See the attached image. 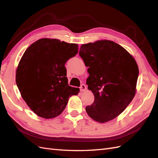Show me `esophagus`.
Returning <instances> with one entry per match:
<instances>
[{"instance_id": "34e87169", "label": "esophagus", "mask_w": 158, "mask_h": 158, "mask_svg": "<svg viewBox=\"0 0 158 158\" xmlns=\"http://www.w3.org/2000/svg\"><path fill=\"white\" fill-rule=\"evenodd\" d=\"M80 89L81 92H84V91H85V89H86V86H85L84 84H82V85H81Z\"/></svg>"}]
</instances>
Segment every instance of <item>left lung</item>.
I'll list each match as a JSON object with an SVG mask.
<instances>
[{
	"label": "left lung",
	"mask_w": 158,
	"mask_h": 158,
	"mask_svg": "<svg viewBox=\"0 0 158 158\" xmlns=\"http://www.w3.org/2000/svg\"><path fill=\"white\" fill-rule=\"evenodd\" d=\"M79 55L88 67L86 84L95 97L85 111L96 122L113 120L124 111L136 94L139 70L135 58L122 46L109 40L82 44Z\"/></svg>",
	"instance_id": "obj_1"
}]
</instances>
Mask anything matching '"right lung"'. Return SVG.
I'll return each instance as SVG.
<instances>
[{
  "label": "right lung",
  "instance_id": "1",
  "mask_svg": "<svg viewBox=\"0 0 158 158\" xmlns=\"http://www.w3.org/2000/svg\"><path fill=\"white\" fill-rule=\"evenodd\" d=\"M78 45L42 38L26 50L16 72L21 96L37 115L52 118L63 112L80 89L69 85L66 62L78 53Z\"/></svg>",
  "mask_w": 158,
  "mask_h": 158
}]
</instances>
